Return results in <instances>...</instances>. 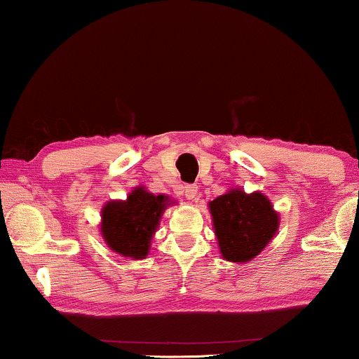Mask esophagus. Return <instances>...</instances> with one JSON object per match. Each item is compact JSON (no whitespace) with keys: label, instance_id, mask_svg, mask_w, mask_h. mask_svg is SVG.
<instances>
[{"label":"esophagus","instance_id":"1","mask_svg":"<svg viewBox=\"0 0 359 359\" xmlns=\"http://www.w3.org/2000/svg\"><path fill=\"white\" fill-rule=\"evenodd\" d=\"M198 184H186L184 186V194L188 199H194L196 194H198Z\"/></svg>","mask_w":359,"mask_h":359}]
</instances>
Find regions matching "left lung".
Here are the masks:
<instances>
[{"label":"left lung","mask_w":359,"mask_h":359,"mask_svg":"<svg viewBox=\"0 0 359 359\" xmlns=\"http://www.w3.org/2000/svg\"><path fill=\"white\" fill-rule=\"evenodd\" d=\"M222 257L242 263L257 257L278 230V214L262 193L233 189L209 204Z\"/></svg>","instance_id":"left-lung-1"}]
</instances>
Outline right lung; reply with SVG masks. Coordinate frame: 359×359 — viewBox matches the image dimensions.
<instances>
[{
    "instance_id": "obj_1",
    "label": "right lung",
    "mask_w": 359,
    "mask_h": 359,
    "mask_svg": "<svg viewBox=\"0 0 359 359\" xmlns=\"http://www.w3.org/2000/svg\"><path fill=\"white\" fill-rule=\"evenodd\" d=\"M166 205V196H154L142 188L132 191L127 201H111L102 209V238L122 257L145 258Z\"/></svg>"
}]
</instances>
